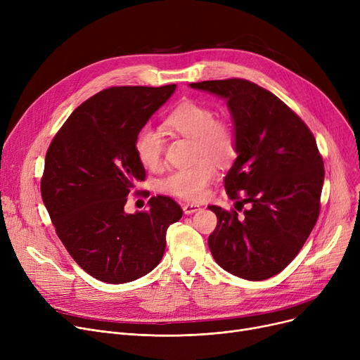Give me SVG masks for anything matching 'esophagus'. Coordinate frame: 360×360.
Returning <instances> with one entry per match:
<instances>
[{
    "instance_id": "esophagus-1",
    "label": "esophagus",
    "mask_w": 360,
    "mask_h": 360,
    "mask_svg": "<svg viewBox=\"0 0 360 360\" xmlns=\"http://www.w3.org/2000/svg\"><path fill=\"white\" fill-rule=\"evenodd\" d=\"M182 210L185 214H193L195 212L200 210V205L198 204H193V202H186L182 205Z\"/></svg>"
}]
</instances>
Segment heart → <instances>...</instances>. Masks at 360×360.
<instances>
[{
    "mask_svg": "<svg viewBox=\"0 0 360 360\" xmlns=\"http://www.w3.org/2000/svg\"><path fill=\"white\" fill-rule=\"evenodd\" d=\"M165 122L170 129L195 140V158L198 160L163 178L160 182L162 191L186 201H200L207 195L209 185L217 175V165L212 160L228 163L236 153L235 129L228 121L216 120V112L210 106L194 101L178 105ZM134 150L144 167L158 169L163 156L160 131L148 125L143 127L136 137Z\"/></svg>",
    "mask_w": 360,
    "mask_h": 360,
    "instance_id": "1",
    "label": "heart"
}]
</instances>
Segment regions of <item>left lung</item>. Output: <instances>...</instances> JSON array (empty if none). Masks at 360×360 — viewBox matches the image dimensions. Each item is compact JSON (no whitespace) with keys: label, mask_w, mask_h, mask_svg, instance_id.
Masks as SVG:
<instances>
[{"label":"left lung","mask_w":360,"mask_h":360,"mask_svg":"<svg viewBox=\"0 0 360 360\" xmlns=\"http://www.w3.org/2000/svg\"><path fill=\"white\" fill-rule=\"evenodd\" d=\"M228 103L236 159L224 176L242 218L209 205L217 226L209 248L219 266L259 281L285 270L312 232L319 214L324 162L309 128L276 94L248 80L191 83Z\"/></svg>","instance_id":"obj_1"}]
</instances>
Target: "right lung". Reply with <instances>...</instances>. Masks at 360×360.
Instances as JSON below:
<instances>
[{
	"label": "right lung",
	"mask_w": 360,
	"mask_h": 360,
	"mask_svg": "<svg viewBox=\"0 0 360 360\" xmlns=\"http://www.w3.org/2000/svg\"><path fill=\"white\" fill-rule=\"evenodd\" d=\"M175 90H102L71 113L48 148L44 204L70 255L101 281L121 285L150 273L163 257L167 228L182 217L163 195L151 197L147 212L124 210L131 188L146 178L136 137Z\"/></svg>",
	"instance_id": "obj_1"
}]
</instances>
